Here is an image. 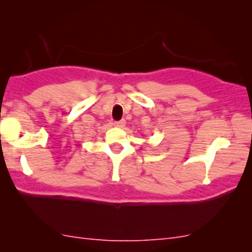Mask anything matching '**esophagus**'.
<instances>
[{
	"label": "esophagus",
	"mask_w": 252,
	"mask_h": 252,
	"mask_svg": "<svg viewBox=\"0 0 252 252\" xmlns=\"http://www.w3.org/2000/svg\"><path fill=\"white\" fill-rule=\"evenodd\" d=\"M124 126H126V121H124V120L117 121V122H115V126H117V128H123Z\"/></svg>",
	"instance_id": "obj_1"
}]
</instances>
